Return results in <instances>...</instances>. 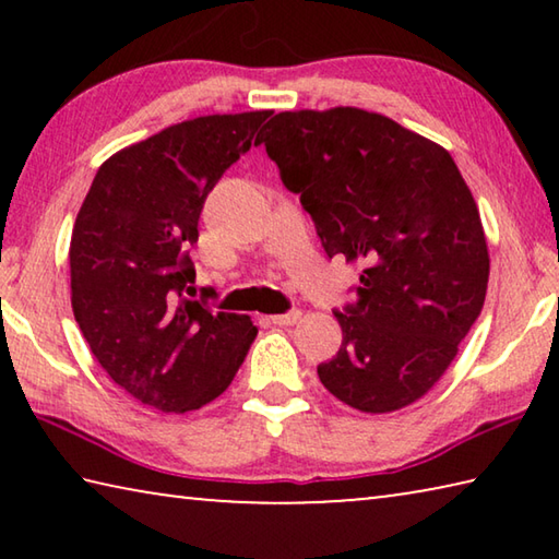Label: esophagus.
Listing matches in <instances>:
<instances>
[{
  "label": "esophagus",
  "instance_id": "34e87169",
  "mask_svg": "<svg viewBox=\"0 0 559 559\" xmlns=\"http://www.w3.org/2000/svg\"><path fill=\"white\" fill-rule=\"evenodd\" d=\"M300 318H302L300 310H290V313H283V316H271L269 320L273 325H296Z\"/></svg>",
  "mask_w": 559,
  "mask_h": 559
}]
</instances>
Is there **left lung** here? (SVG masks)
I'll return each instance as SVG.
<instances>
[{
  "label": "left lung",
  "instance_id": "8db88e82",
  "mask_svg": "<svg viewBox=\"0 0 559 559\" xmlns=\"http://www.w3.org/2000/svg\"><path fill=\"white\" fill-rule=\"evenodd\" d=\"M257 143L316 222L330 259L362 263L335 313L343 345L318 365L325 390L365 414L421 400L486 300L488 246L476 200L441 145L362 108L286 110Z\"/></svg>",
  "mask_w": 559,
  "mask_h": 559
}]
</instances>
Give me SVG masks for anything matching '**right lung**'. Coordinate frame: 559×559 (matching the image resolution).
<instances>
[{
  "label": "right lung",
  "instance_id": "add662e5",
  "mask_svg": "<svg viewBox=\"0 0 559 559\" xmlns=\"http://www.w3.org/2000/svg\"><path fill=\"white\" fill-rule=\"evenodd\" d=\"M271 110L202 116L98 167L71 234V308L103 370L159 412H194L231 384L257 340L249 316L192 300L189 249L219 177Z\"/></svg>",
  "mask_w": 559,
  "mask_h": 559
}]
</instances>
